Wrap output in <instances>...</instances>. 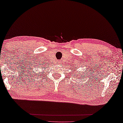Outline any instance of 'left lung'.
<instances>
[{
    "instance_id": "8db88e82",
    "label": "left lung",
    "mask_w": 123,
    "mask_h": 123,
    "mask_svg": "<svg viewBox=\"0 0 123 123\" xmlns=\"http://www.w3.org/2000/svg\"><path fill=\"white\" fill-rule=\"evenodd\" d=\"M73 71H74V70H73Z\"/></svg>"
}]
</instances>
